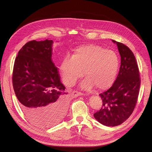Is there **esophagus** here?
I'll list each match as a JSON object with an SVG mask.
<instances>
[{
	"instance_id": "obj_1",
	"label": "esophagus",
	"mask_w": 152,
	"mask_h": 152,
	"mask_svg": "<svg viewBox=\"0 0 152 152\" xmlns=\"http://www.w3.org/2000/svg\"><path fill=\"white\" fill-rule=\"evenodd\" d=\"M73 95H75V97H78V96H80V95H84V94L83 93L81 92L73 91Z\"/></svg>"
}]
</instances>
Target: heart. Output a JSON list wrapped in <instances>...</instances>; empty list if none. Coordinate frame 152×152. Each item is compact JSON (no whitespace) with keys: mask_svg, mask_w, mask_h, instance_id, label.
<instances>
[{"mask_svg":"<svg viewBox=\"0 0 152 152\" xmlns=\"http://www.w3.org/2000/svg\"><path fill=\"white\" fill-rule=\"evenodd\" d=\"M119 66L118 55L97 45L79 47L72 57L63 59L60 69L64 82L68 86L76 83L84 73L86 77L81 87L89 90L94 86L99 90L105 89L114 83ZM84 73H83V71Z\"/></svg>","mask_w":152,"mask_h":152,"instance_id":"1","label":"heart"}]
</instances>
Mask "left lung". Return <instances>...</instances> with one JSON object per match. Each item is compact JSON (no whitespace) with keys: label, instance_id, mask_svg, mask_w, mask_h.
I'll use <instances>...</instances> for the list:
<instances>
[{"label":"left lung","instance_id":"left-lung-1","mask_svg":"<svg viewBox=\"0 0 152 152\" xmlns=\"http://www.w3.org/2000/svg\"><path fill=\"white\" fill-rule=\"evenodd\" d=\"M116 44L121 56V66L115 81L109 89L100 94V110L94 114L103 125L116 126L122 124L132 113L138 99L140 77L137 60L129 48Z\"/></svg>","mask_w":152,"mask_h":152}]
</instances>
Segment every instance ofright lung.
<instances>
[{"mask_svg": "<svg viewBox=\"0 0 152 152\" xmlns=\"http://www.w3.org/2000/svg\"><path fill=\"white\" fill-rule=\"evenodd\" d=\"M52 40L31 41L15 58L12 83L20 107L29 120L41 127L59 122L68 103L65 87L52 60Z\"/></svg>", "mask_w": 152, "mask_h": 152, "instance_id": "obj_1", "label": "right lung"}]
</instances>
